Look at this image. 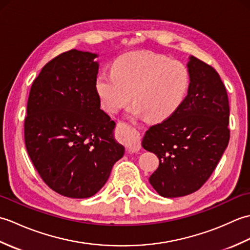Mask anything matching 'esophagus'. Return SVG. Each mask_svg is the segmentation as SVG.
Segmentation results:
<instances>
[{
  "mask_svg": "<svg viewBox=\"0 0 250 250\" xmlns=\"http://www.w3.org/2000/svg\"><path fill=\"white\" fill-rule=\"evenodd\" d=\"M118 130L120 133V139L124 142L126 149L130 152H136L141 149V139L140 134L135 129L130 128L125 124H118Z\"/></svg>",
  "mask_w": 250,
  "mask_h": 250,
  "instance_id": "obj_1",
  "label": "esophagus"
}]
</instances>
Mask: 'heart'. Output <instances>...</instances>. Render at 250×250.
Instances as JSON below:
<instances>
[{
    "instance_id": "obj_1",
    "label": "heart",
    "mask_w": 250,
    "mask_h": 250,
    "mask_svg": "<svg viewBox=\"0 0 250 250\" xmlns=\"http://www.w3.org/2000/svg\"><path fill=\"white\" fill-rule=\"evenodd\" d=\"M190 75L177 60L148 51L129 52L117 59L111 73L97 77L95 88L101 105L116 113L130 102V111L151 121H163L176 113L187 95Z\"/></svg>"
}]
</instances>
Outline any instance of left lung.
Segmentation results:
<instances>
[{
	"mask_svg": "<svg viewBox=\"0 0 250 250\" xmlns=\"http://www.w3.org/2000/svg\"><path fill=\"white\" fill-rule=\"evenodd\" d=\"M188 94L176 113L150 126L142 146L159 159L149 183L164 198L195 192L209 178L229 144L227 90L214 67L188 62Z\"/></svg>",
	"mask_w": 250,
	"mask_h": 250,
	"instance_id": "8db88e82",
	"label": "left lung"
}]
</instances>
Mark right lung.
Segmentation results:
<instances>
[{"label":"right lung","instance_id":"add662e5","mask_svg":"<svg viewBox=\"0 0 250 250\" xmlns=\"http://www.w3.org/2000/svg\"><path fill=\"white\" fill-rule=\"evenodd\" d=\"M97 54L72 49L42 68L30 90L24 142L44 183L72 199L94 195L107 182L125 147L115 121L101 109Z\"/></svg>","mask_w":250,"mask_h":250}]
</instances>
